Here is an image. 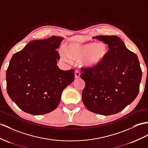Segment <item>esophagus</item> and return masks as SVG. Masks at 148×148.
I'll return each instance as SVG.
<instances>
[{
  "instance_id": "obj_1",
  "label": "esophagus",
  "mask_w": 148,
  "mask_h": 148,
  "mask_svg": "<svg viewBox=\"0 0 148 148\" xmlns=\"http://www.w3.org/2000/svg\"><path fill=\"white\" fill-rule=\"evenodd\" d=\"M80 71H78V70L75 71V77L76 78H80Z\"/></svg>"
}]
</instances>
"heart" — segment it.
<instances>
[{"label":"heart","instance_id":"heart-1","mask_svg":"<svg viewBox=\"0 0 148 148\" xmlns=\"http://www.w3.org/2000/svg\"><path fill=\"white\" fill-rule=\"evenodd\" d=\"M109 52L108 46L104 42L88 41L71 42L68 45L66 52H60L61 58L67 63L71 60H79L82 66L86 68L99 66L105 60Z\"/></svg>","mask_w":148,"mask_h":148}]
</instances>
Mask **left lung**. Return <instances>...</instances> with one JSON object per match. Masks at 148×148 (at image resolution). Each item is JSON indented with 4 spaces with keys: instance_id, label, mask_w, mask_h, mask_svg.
<instances>
[{
    "instance_id": "left-lung-1",
    "label": "left lung",
    "mask_w": 148,
    "mask_h": 148,
    "mask_svg": "<svg viewBox=\"0 0 148 148\" xmlns=\"http://www.w3.org/2000/svg\"><path fill=\"white\" fill-rule=\"evenodd\" d=\"M106 43L109 52L99 66L82 68L85 82L82 100L88 110L97 114H116L138 96L142 71L138 56L117 36L93 37Z\"/></svg>"
}]
</instances>
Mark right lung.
<instances>
[{"label":"right lung","mask_w":148,"mask_h":148,"mask_svg":"<svg viewBox=\"0 0 148 148\" xmlns=\"http://www.w3.org/2000/svg\"><path fill=\"white\" fill-rule=\"evenodd\" d=\"M64 38L53 36L29 42L10 61L6 72L7 91L21 110L42 115L59 105L63 90L74 80V70L57 65L58 48Z\"/></svg>","instance_id":"right-lung-1"}]
</instances>
